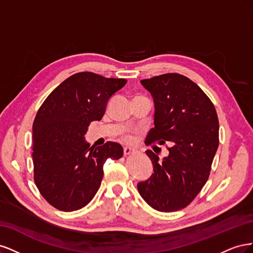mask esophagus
I'll return each instance as SVG.
<instances>
[{
    "label": "esophagus",
    "mask_w": 253,
    "mask_h": 253,
    "mask_svg": "<svg viewBox=\"0 0 253 253\" xmlns=\"http://www.w3.org/2000/svg\"><path fill=\"white\" fill-rule=\"evenodd\" d=\"M124 153H125V156L131 155V154H133V153H135V149L131 148V147H125L124 148Z\"/></svg>",
    "instance_id": "34e87169"
}]
</instances>
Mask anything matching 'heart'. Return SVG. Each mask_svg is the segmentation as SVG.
Here are the masks:
<instances>
[{
  "label": "heart",
  "instance_id": "heart-1",
  "mask_svg": "<svg viewBox=\"0 0 253 253\" xmlns=\"http://www.w3.org/2000/svg\"><path fill=\"white\" fill-rule=\"evenodd\" d=\"M126 139L128 140V141H132L133 140V137L131 135H127V136H126Z\"/></svg>",
  "mask_w": 253,
  "mask_h": 253
}]
</instances>
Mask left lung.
<instances>
[{
    "label": "left lung",
    "mask_w": 253,
    "mask_h": 253,
    "mask_svg": "<svg viewBox=\"0 0 253 253\" xmlns=\"http://www.w3.org/2000/svg\"><path fill=\"white\" fill-rule=\"evenodd\" d=\"M140 83L155 104V126L145 144L169 143L170 148L163 162L153 151H145L154 173L137 188L153 209L177 211L194 200L209 178L218 148L217 114L203 89L182 75L164 74Z\"/></svg>",
    "instance_id": "left-lung-1"
}]
</instances>
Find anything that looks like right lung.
Masks as SVG:
<instances>
[{"mask_svg": "<svg viewBox=\"0 0 253 253\" xmlns=\"http://www.w3.org/2000/svg\"><path fill=\"white\" fill-rule=\"evenodd\" d=\"M126 83L77 73L53 89L38 111L33 125L34 179L56 209L71 212L85 207L101 185L106 159L124 155L119 143L89 147L84 135L91 121L102 119L109 99Z\"/></svg>", "mask_w": 253, "mask_h": 253, "instance_id": "1", "label": "right lung"}]
</instances>
